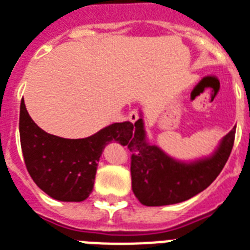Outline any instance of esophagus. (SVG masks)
Listing matches in <instances>:
<instances>
[{
	"instance_id": "1",
	"label": "esophagus",
	"mask_w": 250,
	"mask_h": 250,
	"mask_svg": "<svg viewBox=\"0 0 250 250\" xmlns=\"http://www.w3.org/2000/svg\"><path fill=\"white\" fill-rule=\"evenodd\" d=\"M127 118H129V121L130 123H137L138 121V118H140V114H138V112L137 110H132L130 113H129V116H127Z\"/></svg>"
}]
</instances>
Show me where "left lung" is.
I'll use <instances>...</instances> for the list:
<instances>
[{
	"mask_svg": "<svg viewBox=\"0 0 250 250\" xmlns=\"http://www.w3.org/2000/svg\"><path fill=\"white\" fill-rule=\"evenodd\" d=\"M236 126L223 137L215 151L195 161H181L166 154L146 137L142 112L134 123L127 146L132 151V188L136 198L147 207L168 206L188 200L206 189L220 174L233 147Z\"/></svg>",
	"mask_w": 250,
	"mask_h": 250,
	"instance_id": "left-lung-1",
	"label": "left lung"
}]
</instances>
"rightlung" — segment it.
Returning <instances> with one entry per match:
<instances>
[{
	"instance_id": "1",
	"label": "right lung",
	"mask_w": 250,
	"mask_h": 250,
	"mask_svg": "<svg viewBox=\"0 0 250 250\" xmlns=\"http://www.w3.org/2000/svg\"><path fill=\"white\" fill-rule=\"evenodd\" d=\"M134 125L114 123L87 138L52 136L34 123L21 101L20 136L23 159L35 185L61 202H83L93 189L97 165L112 141L127 144Z\"/></svg>"
}]
</instances>
